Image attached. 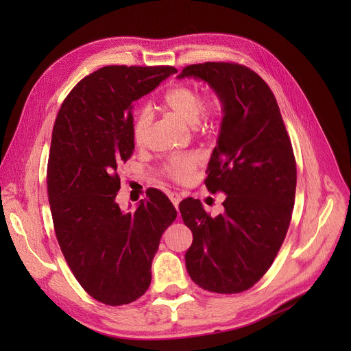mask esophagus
Instances as JSON below:
<instances>
[{
  "label": "esophagus",
  "instance_id": "34e87169",
  "mask_svg": "<svg viewBox=\"0 0 351 351\" xmlns=\"http://www.w3.org/2000/svg\"><path fill=\"white\" fill-rule=\"evenodd\" d=\"M169 199L172 200V204L175 205V208H178L179 206V202L182 200V196L178 192H171L169 193Z\"/></svg>",
  "mask_w": 351,
  "mask_h": 351
}]
</instances>
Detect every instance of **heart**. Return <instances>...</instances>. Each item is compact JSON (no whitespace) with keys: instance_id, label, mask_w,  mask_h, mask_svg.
<instances>
[{"instance_id":"1","label":"heart","mask_w":351,"mask_h":351,"mask_svg":"<svg viewBox=\"0 0 351 351\" xmlns=\"http://www.w3.org/2000/svg\"><path fill=\"white\" fill-rule=\"evenodd\" d=\"M162 108L169 110L183 122L189 123L197 134H210L220 125L225 115V102L219 94H210L202 98L200 90L186 82L171 86L165 92ZM151 119L146 110H141L132 123V139L136 146H143L149 134ZM202 162L199 152H186L172 155L165 162V173L171 179L186 183L191 182L195 171Z\"/></svg>"}]
</instances>
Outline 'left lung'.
I'll return each instance as SVG.
<instances>
[{
    "instance_id": "left-lung-1",
    "label": "left lung",
    "mask_w": 351,
    "mask_h": 351,
    "mask_svg": "<svg viewBox=\"0 0 351 351\" xmlns=\"http://www.w3.org/2000/svg\"><path fill=\"white\" fill-rule=\"evenodd\" d=\"M206 81L223 98L222 128L208 165L209 192H223L212 217L197 199L179 205L193 242L185 254L202 289L233 294L259 282L278 256L291 220L298 169L280 109L269 85L236 62L188 65L179 78Z\"/></svg>"
}]
</instances>
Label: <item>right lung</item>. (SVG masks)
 I'll use <instances>...</instances> for the list:
<instances>
[{
  "label": "right lung",
  "mask_w": 351,
  "mask_h": 351,
  "mask_svg": "<svg viewBox=\"0 0 351 351\" xmlns=\"http://www.w3.org/2000/svg\"><path fill=\"white\" fill-rule=\"evenodd\" d=\"M176 72L104 66L72 88L53 123L47 191L55 236L82 289L108 306L132 303L147 290L160 237L176 219L169 197L154 188L134 213L115 202L118 169L135 147L134 102Z\"/></svg>",
  "instance_id": "right-lung-1"
}]
</instances>
